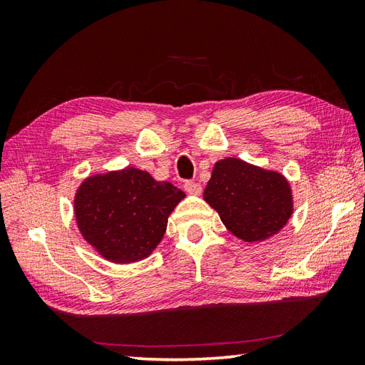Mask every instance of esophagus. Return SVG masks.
I'll use <instances>...</instances> for the list:
<instances>
[{
	"instance_id": "obj_1",
	"label": "esophagus",
	"mask_w": 365,
	"mask_h": 365,
	"mask_svg": "<svg viewBox=\"0 0 365 365\" xmlns=\"http://www.w3.org/2000/svg\"><path fill=\"white\" fill-rule=\"evenodd\" d=\"M185 191H187L188 195L199 196L200 192H202V187H200V185L196 182H187L185 183Z\"/></svg>"
}]
</instances>
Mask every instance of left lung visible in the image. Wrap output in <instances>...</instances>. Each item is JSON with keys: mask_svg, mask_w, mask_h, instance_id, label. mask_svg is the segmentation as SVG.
Masks as SVG:
<instances>
[{"mask_svg": "<svg viewBox=\"0 0 365 365\" xmlns=\"http://www.w3.org/2000/svg\"><path fill=\"white\" fill-rule=\"evenodd\" d=\"M204 200L224 226L245 243H257L281 232L294 210L287 177L274 169L226 157L215 163Z\"/></svg>", "mask_w": 365, "mask_h": 365, "instance_id": "8db88e82", "label": "left lung"}]
</instances>
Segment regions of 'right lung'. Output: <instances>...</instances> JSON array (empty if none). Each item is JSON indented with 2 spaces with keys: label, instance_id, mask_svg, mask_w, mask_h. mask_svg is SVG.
Wrapping results in <instances>:
<instances>
[{
  "label": "right lung",
  "instance_id": "right-lung-1",
  "mask_svg": "<svg viewBox=\"0 0 365 365\" xmlns=\"http://www.w3.org/2000/svg\"><path fill=\"white\" fill-rule=\"evenodd\" d=\"M187 197L169 182H157L133 166L88 175L73 197L81 237L111 263H135L157 250L169 215Z\"/></svg>",
  "mask_w": 365,
  "mask_h": 365
}]
</instances>
